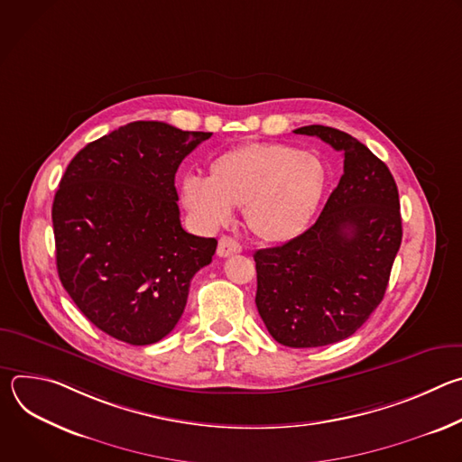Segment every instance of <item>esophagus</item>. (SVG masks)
I'll list each match as a JSON object with an SVG mask.
<instances>
[{
	"label": "esophagus",
	"mask_w": 462,
	"mask_h": 462,
	"mask_svg": "<svg viewBox=\"0 0 462 462\" xmlns=\"http://www.w3.org/2000/svg\"><path fill=\"white\" fill-rule=\"evenodd\" d=\"M239 252H241V245L236 239H232L228 236H223L219 239V245H217V255L219 257H230V255L239 254Z\"/></svg>",
	"instance_id": "34e87169"
}]
</instances>
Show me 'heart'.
<instances>
[{
    "label": "heart",
    "instance_id": "heart-1",
    "mask_svg": "<svg viewBox=\"0 0 462 462\" xmlns=\"http://www.w3.org/2000/svg\"><path fill=\"white\" fill-rule=\"evenodd\" d=\"M327 164L312 152L280 143H248L210 162V175H186L184 207L205 228L226 225L245 207L254 236L283 243L312 221L327 189Z\"/></svg>",
    "mask_w": 462,
    "mask_h": 462
}]
</instances>
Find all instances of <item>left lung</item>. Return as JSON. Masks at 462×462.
I'll list each match as a JSON object with an SVG mask.
<instances>
[{
    "label": "left lung",
    "instance_id": "1",
    "mask_svg": "<svg viewBox=\"0 0 462 462\" xmlns=\"http://www.w3.org/2000/svg\"><path fill=\"white\" fill-rule=\"evenodd\" d=\"M294 134L344 153V175L318 221L289 243L254 254L261 319L276 342L303 349L349 338L380 305L402 219L397 182L365 144L318 124Z\"/></svg>",
    "mask_w": 462,
    "mask_h": 462
}]
</instances>
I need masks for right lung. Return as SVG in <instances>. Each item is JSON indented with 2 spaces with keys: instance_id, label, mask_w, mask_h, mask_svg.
<instances>
[{
  "instance_id": "obj_1",
  "label": "right lung",
  "mask_w": 462,
  "mask_h": 462,
  "mask_svg": "<svg viewBox=\"0 0 462 462\" xmlns=\"http://www.w3.org/2000/svg\"><path fill=\"white\" fill-rule=\"evenodd\" d=\"M212 134L129 122L89 143L52 203L56 269L82 314L106 335L150 346L173 331L189 282L217 241L180 226L175 173Z\"/></svg>"
}]
</instances>
